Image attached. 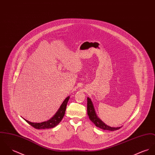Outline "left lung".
<instances>
[{
	"label": "left lung",
	"instance_id": "obj_1",
	"mask_svg": "<svg viewBox=\"0 0 155 155\" xmlns=\"http://www.w3.org/2000/svg\"><path fill=\"white\" fill-rule=\"evenodd\" d=\"M87 114L89 117L90 120L93 122L95 125L104 130H109V131H115L120 129V127H111L106 125L102 120L96 115L94 107L93 106V103L91 99L89 97H87Z\"/></svg>",
	"mask_w": 155,
	"mask_h": 155
}]
</instances>
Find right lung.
I'll return each mask as SVG.
<instances>
[{"label": "right lung", "instance_id": "add662e5", "mask_svg": "<svg viewBox=\"0 0 155 155\" xmlns=\"http://www.w3.org/2000/svg\"><path fill=\"white\" fill-rule=\"evenodd\" d=\"M69 99V96H68L62 102L59 109H58L57 112L54 115V116L52 117V118H51L50 120L47 121H45L40 123H35V122H30L25 119L24 120L36 129L40 130V129H47V128H53L56 127L64 118V116L65 115V112L66 110L67 105Z\"/></svg>", "mask_w": 155, "mask_h": 155}]
</instances>
